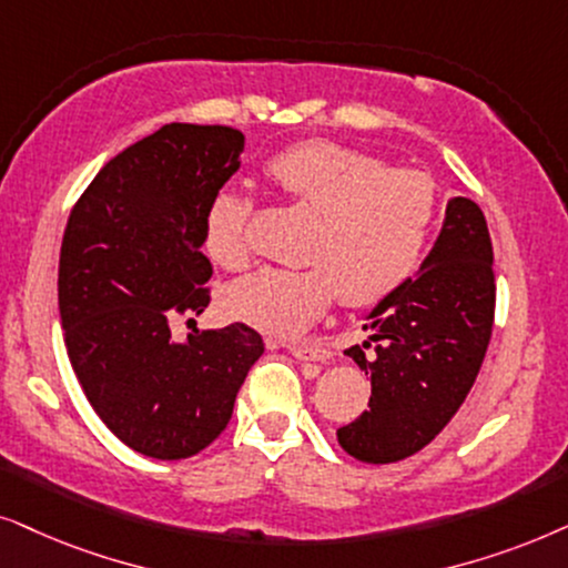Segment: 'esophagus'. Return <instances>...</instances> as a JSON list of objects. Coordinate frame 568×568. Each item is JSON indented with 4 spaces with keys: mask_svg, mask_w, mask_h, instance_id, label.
<instances>
[{
    "mask_svg": "<svg viewBox=\"0 0 568 568\" xmlns=\"http://www.w3.org/2000/svg\"><path fill=\"white\" fill-rule=\"evenodd\" d=\"M288 353L298 361H324L327 358V347L320 343H293L288 345Z\"/></svg>",
    "mask_w": 568,
    "mask_h": 568,
    "instance_id": "34e87169",
    "label": "esophagus"
}]
</instances>
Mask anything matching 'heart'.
<instances>
[{
    "label": "heart",
    "instance_id": "heart-1",
    "mask_svg": "<svg viewBox=\"0 0 568 568\" xmlns=\"http://www.w3.org/2000/svg\"><path fill=\"white\" fill-rule=\"evenodd\" d=\"M267 176L293 205L320 215L306 267H262L225 291V308L267 335H298L337 296L372 306L413 275L436 215V186L415 169H387L337 142H304L267 163ZM252 200L223 189L205 217L207 254L225 267L248 256Z\"/></svg>",
    "mask_w": 568,
    "mask_h": 568
}]
</instances>
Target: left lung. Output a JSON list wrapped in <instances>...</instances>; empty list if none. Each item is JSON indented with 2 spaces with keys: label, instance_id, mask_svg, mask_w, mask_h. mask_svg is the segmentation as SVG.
Instances as JSON below:
<instances>
[{
  "label": "left lung",
  "instance_id": "1",
  "mask_svg": "<svg viewBox=\"0 0 568 568\" xmlns=\"http://www.w3.org/2000/svg\"><path fill=\"white\" fill-rule=\"evenodd\" d=\"M494 246L483 210L467 196L447 202L442 233L415 277L366 314L374 358L345 351L372 376L368 410L337 428L361 463L387 465L420 452L473 389L494 329ZM368 347V343H363Z\"/></svg>",
  "mask_w": 568,
  "mask_h": 568
}]
</instances>
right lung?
Listing matches in <instances>:
<instances>
[{"label":"right lung","instance_id":"obj_1","mask_svg":"<svg viewBox=\"0 0 568 568\" xmlns=\"http://www.w3.org/2000/svg\"><path fill=\"white\" fill-rule=\"evenodd\" d=\"M241 153L244 134L231 126L165 124L111 158L67 221V355L98 418L145 457L186 459L210 447L264 353L260 332L241 322L171 337L176 316L210 304L205 217Z\"/></svg>","mask_w":568,"mask_h":568}]
</instances>
